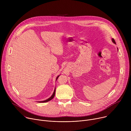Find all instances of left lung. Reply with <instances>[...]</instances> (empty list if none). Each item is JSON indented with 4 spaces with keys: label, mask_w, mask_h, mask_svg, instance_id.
<instances>
[{
    "label": "left lung",
    "mask_w": 131,
    "mask_h": 131,
    "mask_svg": "<svg viewBox=\"0 0 131 131\" xmlns=\"http://www.w3.org/2000/svg\"><path fill=\"white\" fill-rule=\"evenodd\" d=\"M111 40H112V41H113V43H115V44H116V42H115V40H114V39L113 38V39H112Z\"/></svg>",
    "instance_id": "left-lung-1"
}]
</instances>
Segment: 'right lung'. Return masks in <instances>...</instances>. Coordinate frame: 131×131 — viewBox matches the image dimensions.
Wrapping results in <instances>:
<instances>
[{
    "instance_id": "right-lung-1",
    "label": "right lung",
    "mask_w": 131,
    "mask_h": 131,
    "mask_svg": "<svg viewBox=\"0 0 131 131\" xmlns=\"http://www.w3.org/2000/svg\"><path fill=\"white\" fill-rule=\"evenodd\" d=\"M60 76V75H59V76L57 77V78H56V81H57V80L58 79V78H59V77ZM55 89H54L53 93L52 95H51V96L50 97H49V99H48L46 100H45V101H39V102H39V103H46V102H49V101H51L52 99H53L54 98V96H55Z\"/></svg>"
}]
</instances>
